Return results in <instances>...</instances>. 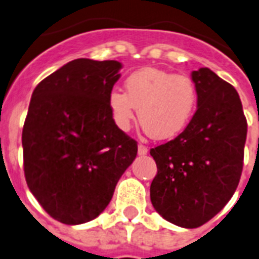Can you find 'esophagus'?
Segmentation results:
<instances>
[{"mask_svg": "<svg viewBox=\"0 0 259 259\" xmlns=\"http://www.w3.org/2000/svg\"><path fill=\"white\" fill-rule=\"evenodd\" d=\"M147 152H148V148H147V147L144 146V144H139V146H138V154H139V155H146Z\"/></svg>", "mask_w": 259, "mask_h": 259, "instance_id": "esophagus-1", "label": "esophagus"}]
</instances>
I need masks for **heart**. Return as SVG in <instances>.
<instances>
[{
    "label": "heart",
    "instance_id": "obj_1",
    "mask_svg": "<svg viewBox=\"0 0 259 259\" xmlns=\"http://www.w3.org/2000/svg\"><path fill=\"white\" fill-rule=\"evenodd\" d=\"M125 94L113 90L108 107L113 123L131 127L135 108L144 131L154 139H172L185 131L198 107V88L191 77L158 68H143L124 82Z\"/></svg>",
    "mask_w": 259,
    "mask_h": 259
}]
</instances>
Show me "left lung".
I'll return each instance as SVG.
<instances>
[{"label":"left lung","instance_id":"8db88e82","mask_svg":"<svg viewBox=\"0 0 259 259\" xmlns=\"http://www.w3.org/2000/svg\"><path fill=\"white\" fill-rule=\"evenodd\" d=\"M198 109L174 140L150 151L158 174L152 206L177 226L195 229L222 210L235 192L243 167L247 123L239 95L208 68L191 73Z\"/></svg>","mask_w":259,"mask_h":259}]
</instances>
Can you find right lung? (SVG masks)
Wrapping results in <instances>:
<instances>
[{
  "label": "right lung",
  "instance_id": "right-lung-1",
  "mask_svg": "<svg viewBox=\"0 0 259 259\" xmlns=\"http://www.w3.org/2000/svg\"><path fill=\"white\" fill-rule=\"evenodd\" d=\"M120 69L115 60L77 59L33 91L22 130L25 179L45 211L65 225L104 211L138 154L109 112Z\"/></svg>",
  "mask_w": 259,
  "mask_h": 259
}]
</instances>
